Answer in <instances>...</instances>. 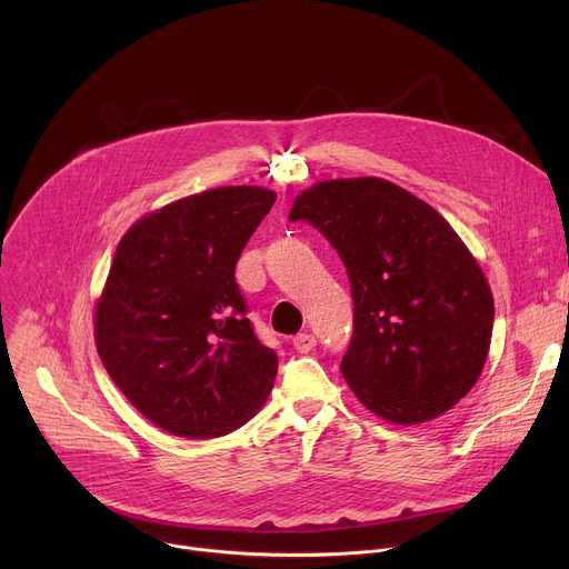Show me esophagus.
Instances as JSON below:
<instances>
[{
  "label": "esophagus",
  "mask_w": 569,
  "mask_h": 569,
  "mask_svg": "<svg viewBox=\"0 0 569 569\" xmlns=\"http://www.w3.org/2000/svg\"><path fill=\"white\" fill-rule=\"evenodd\" d=\"M292 345H295V349H297L299 353H308V351L315 349L317 340H315L312 333H299V336L292 340Z\"/></svg>",
  "instance_id": "34e87169"
}]
</instances>
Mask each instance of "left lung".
<instances>
[{
	"label": "left lung",
	"mask_w": 569,
	"mask_h": 569,
	"mask_svg": "<svg viewBox=\"0 0 569 569\" xmlns=\"http://www.w3.org/2000/svg\"><path fill=\"white\" fill-rule=\"evenodd\" d=\"M290 220L340 254L353 297L342 376L367 410L423 423L463 398L489 356L493 295L448 220L380 178L306 189Z\"/></svg>",
	"instance_id": "obj_1"
}]
</instances>
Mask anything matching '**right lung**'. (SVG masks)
I'll list each match as a JSON object with an SVG mask.
<instances>
[{
	"label": "right lung",
	"instance_id": "obj_1",
	"mask_svg": "<svg viewBox=\"0 0 569 569\" xmlns=\"http://www.w3.org/2000/svg\"><path fill=\"white\" fill-rule=\"evenodd\" d=\"M277 193L220 187L167 204L121 238L97 303L112 382L157 428L211 439L266 402L279 358L261 345L233 270Z\"/></svg>",
	"mask_w": 569,
	"mask_h": 569
}]
</instances>
